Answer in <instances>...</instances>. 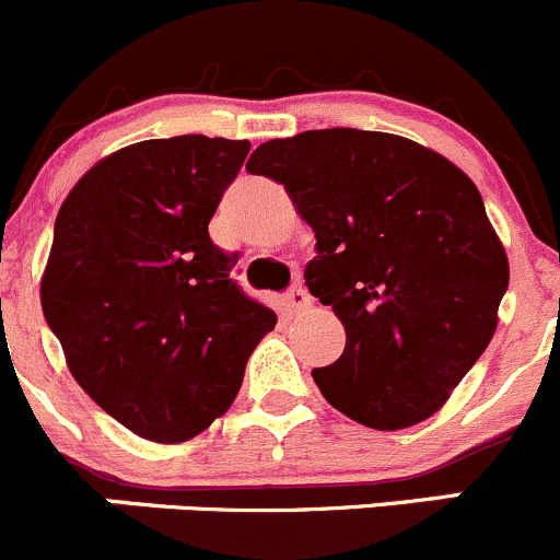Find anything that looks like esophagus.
<instances>
[{"instance_id": "34e87169", "label": "esophagus", "mask_w": 560, "mask_h": 560, "mask_svg": "<svg viewBox=\"0 0 560 560\" xmlns=\"http://www.w3.org/2000/svg\"><path fill=\"white\" fill-rule=\"evenodd\" d=\"M282 304H285L288 313H299V310L310 307V293L302 285H291L282 293Z\"/></svg>"}]
</instances>
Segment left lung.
Here are the masks:
<instances>
[{
  "label": "left lung",
  "mask_w": 560,
  "mask_h": 560,
  "mask_svg": "<svg viewBox=\"0 0 560 560\" xmlns=\"http://www.w3.org/2000/svg\"><path fill=\"white\" fill-rule=\"evenodd\" d=\"M247 171L280 182L315 231L304 282L346 326L313 370L320 395L373 430L433 417L495 335L509 261L474 182L392 132L307 130L261 143Z\"/></svg>",
  "instance_id": "8db88e82"
}]
</instances>
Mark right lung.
Instances as JSON below:
<instances>
[{
    "instance_id": "obj_1",
    "label": "right lung",
    "mask_w": 560,
    "mask_h": 560,
    "mask_svg": "<svg viewBox=\"0 0 560 560\" xmlns=\"http://www.w3.org/2000/svg\"><path fill=\"white\" fill-rule=\"evenodd\" d=\"M250 143L174 136L100 160L65 198L43 315L81 389L158 444L229 411L278 315L231 278L209 220Z\"/></svg>"
}]
</instances>
